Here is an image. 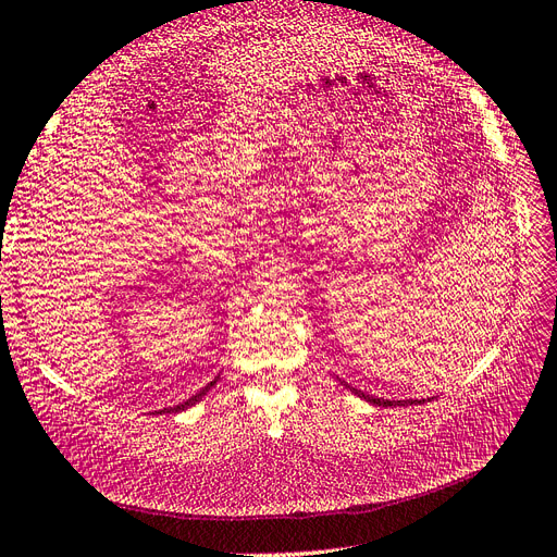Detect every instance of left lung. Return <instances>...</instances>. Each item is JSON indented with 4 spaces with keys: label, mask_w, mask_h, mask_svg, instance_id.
<instances>
[{
    "label": "left lung",
    "mask_w": 557,
    "mask_h": 557,
    "mask_svg": "<svg viewBox=\"0 0 557 557\" xmlns=\"http://www.w3.org/2000/svg\"><path fill=\"white\" fill-rule=\"evenodd\" d=\"M346 387H350L348 383H346ZM350 393L352 395H358V397H362L364 401H369V404H374V407H409V404H425L428 399H399V401H393V399H381V397H372V395H367V393H362V391H358V387H350Z\"/></svg>",
    "instance_id": "8db88e82"
}]
</instances>
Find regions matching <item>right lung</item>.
I'll list each match as a JSON object with an SVG mask.
<instances>
[{
  "mask_svg": "<svg viewBox=\"0 0 557 557\" xmlns=\"http://www.w3.org/2000/svg\"><path fill=\"white\" fill-rule=\"evenodd\" d=\"M215 381H218V379H213V381H211L209 385H205V387H201V391H199L197 395H193L190 399H185L183 404H178V407H174V409H172V407H170V409H162V413H174V411H183V409H188V407H193V404H195V401H199L201 397H205V395H207V393L211 391V387L215 385Z\"/></svg>",
  "mask_w": 557,
  "mask_h": 557,
  "instance_id": "add662e5",
  "label": "right lung"
}]
</instances>
